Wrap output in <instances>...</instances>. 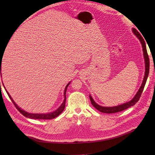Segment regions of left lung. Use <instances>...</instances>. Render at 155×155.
<instances>
[{
	"label": "left lung",
	"mask_w": 155,
	"mask_h": 155,
	"mask_svg": "<svg viewBox=\"0 0 155 155\" xmlns=\"http://www.w3.org/2000/svg\"><path fill=\"white\" fill-rule=\"evenodd\" d=\"M133 31L134 34V35L137 36L138 38V39L140 40V43H141V44H142V48H143V57H144V59H145V76L143 78V82L142 83V85L139 88V90L137 92V94H136L135 96L133 98L132 100H130L129 102H127V103H125V104H124L122 105H120L115 106V107H109L100 106L99 105H97L96 103L94 101L93 98L92 97V96L91 95L89 96L92 105L97 110L100 111L101 112H104V113H107V114L116 113V112H121L124 110L127 109V108H129L130 107L133 106L138 101L140 96H141V95H142V93L143 91V88H144L145 83H146L147 79L149 72V56H148L147 49H146V45H145V43L144 39L142 37V36L140 34V33L135 28H133Z\"/></svg>",
	"instance_id": "left-lung-1"
}]
</instances>
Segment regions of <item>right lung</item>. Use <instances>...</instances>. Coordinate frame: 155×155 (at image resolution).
Returning a JSON list of instances; mask_svg holds the SVG:
<instances>
[{
  "instance_id": "add662e5",
  "label": "right lung",
  "mask_w": 155,
  "mask_h": 155,
  "mask_svg": "<svg viewBox=\"0 0 155 155\" xmlns=\"http://www.w3.org/2000/svg\"><path fill=\"white\" fill-rule=\"evenodd\" d=\"M1 58H0V73H1V63H2V61H1L2 59H1ZM70 83H68L66 87H65L64 92V101L63 102V104L61 105V106L55 111H54L52 112H50V113H47V114H31V113H28V112H26L25 110H22L21 108L18 107L17 105V104H15V103L14 102V101L13 100L11 96L10 95V94H9L7 92V91H6V92L8 94L9 97L10 98V100L13 102V104H14V105L15 106L16 109L18 111H19L23 116H25V117H26V118H31V119H37V120H51V119H53V118H56V117H58L64 110V107H65V102H66V92H67V89L68 86L69 85ZM0 83H1V82H0Z\"/></svg>"
}]
</instances>
